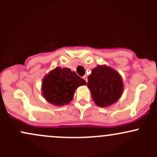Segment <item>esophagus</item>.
<instances>
[{
  "label": "esophagus",
  "instance_id": "1",
  "mask_svg": "<svg viewBox=\"0 0 157 157\" xmlns=\"http://www.w3.org/2000/svg\"><path fill=\"white\" fill-rule=\"evenodd\" d=\"M83 80H84L85 81H86V82H87V81H88L87 76H86V75H84V76H83Z\"/></svg>",
  "mask_w": 157,
  "mask_h": 157
}]
</instances>
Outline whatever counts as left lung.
I'll return each mask as SVG.
<instances>
[{"mask_svg": "<svg viewBox=\"0 0 157 157\" xmlns=\"http://www.w3.org/2000/svg\"><path fill=\"white\" fill-rule=\"evenodd\" d=\"M87 86L95 103L100 107L109 106L116 102L124 90L120 74L106 65H98L92 70Z\"/></svg>", "mask_w": 157, "mask_h": 157, "instance_id": "obj_1", "label": "left lung"}]
</instances>
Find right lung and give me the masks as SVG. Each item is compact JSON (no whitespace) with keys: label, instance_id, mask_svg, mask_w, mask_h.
<instances>
[{"label":"right lung","instance_id":"right-lung-1","mask_svg":"<svg viewBox=\"0 0 157 157\" xmlns=\"http://www.w3.org/2000/svg\"><path fill=\"white\" fill-rule=\"evenodd\" d=\"M85 84L86 81L74 71L67 67H57L43 78L42 95L51 104L61 106L72 100L78 86Z\"/></svg>","mask_w":157,"mask_h":157}]
</instances>
